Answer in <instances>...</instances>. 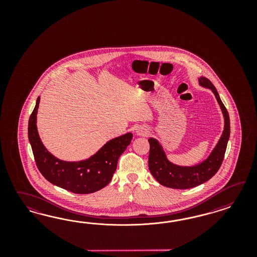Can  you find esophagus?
Segmentation results:
<instances>
[{"mask_svg":"<svg viewBox=\"0 0 257 257\" xmlns=\"http://www.w3.org/2000/svg\"><path fill=\"white\" fill-rule=\"evenodd\" d=\"M136 133L138 136H140V137H146V136H148L149 131L145 127H139Z\"/></svg>","mask_w":257,"mask_h":257,"instance_id":"1","label":"esophagus"}]
</instances>
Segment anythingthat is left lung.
Returning <instances> with one entry per match:
<instances>
[{
	"label": "left lung",
	"mask_w": 257,
	"mask_h": 257,
	"mask_svg": "<svg viewBox=\"0 0 257 257\" xmlns=\"http://www.w3.org/2000/svg\"><path fill=\"white\" fill-rule=\"evenodd\" d=\"M200 85L210 88L215 94L218 104L224 117V130L217 146L210 156L201 164L193 167H180L171 163L164 153L159 142L155 139H150L149 153V170L155 179L164 187L187 189L202 185L211 179L218 172L225 155L227 143L230 138V117L224 104L219 98L216 87L210 80L205 77L199 79Z\"/></svg>",
	"instance_id": "1"
}]
</instances>
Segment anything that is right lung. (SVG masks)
Returning a JSON list of instances; mask_svg holds the SVG:
<instances>
[{"label": "right lung", "instance_id": "add662e5", "mask_svg": "<svg viewBox=\"0 0 257 257\" xmlns=\"http://www.w3.org/2000/svg\"><path fill=\"white\" fill-rule=\"evenodd\" d=\"M39 97L28 122V138L40 173L50 183L76 194L93 193L107 186L117 170V160L131 143L127 133L110 140L90 158L79 162L61 161L43 146L37 130Z\"/></svg>", "mask_w": 257, "mask_h": 257}]
</instances>
